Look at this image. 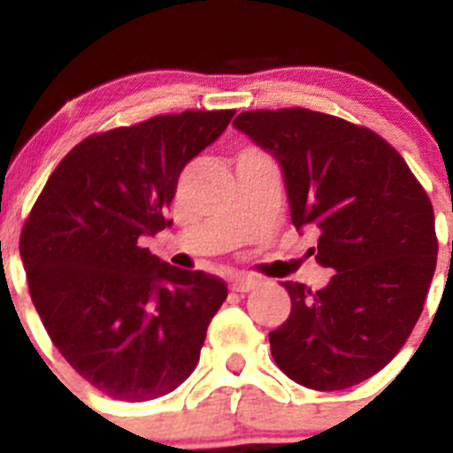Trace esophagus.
Listing matches in <instances>:
<instances>
[{"label":"esophagus","instance_id":"esophagus-1","mask_svg":"<svg viewBox=\"0 0 453 453\" xmlns=\"http://www.w3.org/2000/svg\"><path fill=\"white\" fill-rule=\"evenodd\" d=\"M261 286V279H256V276H235V279H231V290L234 292H251L254 288Z\"/></svg>","mask_w":453,"mask_h":453}]
</instances>
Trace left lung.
Masks as SVG:
<instances>
[{
  "label": "left lung",
  "instance_id": "left-lung-1",
  "mask_svg": "<svg viewBox=\"0 0 453 453\" xmlns=\"http://www.w3.org/2000/svg\"><path fill=\"white\" fill-rule=\"evenodd\" d=\"M234 124L279 158L292 224L318 231L308 254L335 270L322 290L281 283L292 306L270 334L276 365L322 392L365 381L422 315L438 258L429 195L367 127L308 108L245 111Z\"/></svg>",
  "mask_w": 453,
  "mask_h": 453
}]
</instances>
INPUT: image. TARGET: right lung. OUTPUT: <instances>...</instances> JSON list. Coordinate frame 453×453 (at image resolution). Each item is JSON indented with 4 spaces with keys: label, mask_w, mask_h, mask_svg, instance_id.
Here are the masks:
<instances>
[{
    "label": "right lung",
    "mask_w": 453,
    "mask_h": 453,
    "mask_svg": "<svg viewBox=\"0 0 453 453\" xmlns=\"http://www.w3.org/2000/svg\"><path fill=\"white\" fill-rule=\"evenodd\" d=\"M234 115L183 111L88 135L24 222L31 302L63 358L108 397H163L197 365L226 283L167 265L138 240L170 226L183 167Z\"/></svg>",
    "instance_id": "obj_1"
}]
</instances>
